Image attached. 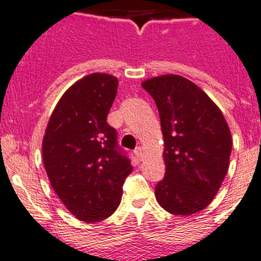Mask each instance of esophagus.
Segmentation results:
<instances>
[{
    "label": "esophagus",
    "instance_id": "obj_1",
    "mask_svg": "<svg viewBox=\"0 0 261 261\" xmlns=\"http://www.w3.org/2000/svg\"><path fill=\"white\" fill-rule=\"evenodd\" d=\"M134 153H135V155L138 157V160H142L143 158V152H142V148L138 147L135 150H134Z\"/></svg>",
    "mask_w": 261,
    "mask_h": 261
}]
</instances>
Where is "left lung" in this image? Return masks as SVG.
I'll return each mask as SVG.
<instances>
[{
  "instance_id": "left-lung-1",
  "label": "left lung",
  "mask_w": 261,
  "mask_h": 261,
  "mask_svg": "<svg viewBox=\"0 0 261 261\" xmlns=\"http://www.w3.org/2000/svg\"><path fill=\"white\" fill-rule=\"evenodd\" d=\"M154 99L165 140V177L155 186L161 207L192 215L208 206L229 167L232 136L220 109L197 85L166 74L143 82Z\"/></svg>"
}]
</instances>
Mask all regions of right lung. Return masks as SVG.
<instances>
[{"instance_id":"right-lung-1","label":"right lung","mask_w":261,"mask_h":261,"mask_svg":"<svg viewBox=\"0 0 261 261\" xmlns=\"http://www.w3.org/2000/svg\"><path fill=\"white\" fill-rule=\"evenodd\" d=\"M118 80L92 73L70 86L54 109L42 143L51 187L65 207L87 223L100 221L118 207L133 171L107 122Z\"/></svg>"}]
</instances>
